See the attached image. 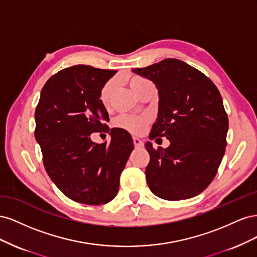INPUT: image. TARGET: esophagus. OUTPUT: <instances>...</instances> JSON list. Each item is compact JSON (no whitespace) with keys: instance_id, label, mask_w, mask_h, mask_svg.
<instances>
[{"instance_id":"1","label":"esophagus","mask_w":257,"mask_h":257,"mask_svg":"<svg viewBox=\"0 0 257 257\" xmlns=\"http://www.w3.org/2000/svg\"><path fill=\"white\" fill-rule=\"evenodd\" d=\"M133 143H134L135 148H142L144 146L143 141L142 139H139L138 137H133Z\"/></svg>"}]
</instances>
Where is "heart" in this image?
Instances as JSON below:
<instances>
[{
  "label": "heart",
  "mask_w": 257,
  "mask_h": 257,
  "mask_svg": "<svg viewBox=\"0 0 257 257\" xmlns=\"http://www.w3.org/2000/svg\"><path fill=\"white\" fill-rule=\"evenodd\" d=\"M150 81L144 78V77L141 76H132L128 78V83L130 87L132 88L136 94L138 95V93L141 92L146 85L149 83ZM115 89V80L114 79H109L106 81L102 88L99 90L98 93V99L99 102L103 105H107L109 103V100L113 94ZM150 119L146 115H131V114H124L119 116L115 121V125L116 127H120L123 130H126L131 133L134 134H139L145 130V127L149 124Z\"/></svg>",
  "instance_id": "heart-1"
}]
</instances>
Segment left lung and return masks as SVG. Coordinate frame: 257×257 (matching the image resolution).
<instances>
[{
	"label": "left lung",
	"mask_w": 257,
	"mask_h": 257,
	"mask_svg": "<svg viewBox=\"0 0 257 257\" xmlns=\"http://www.w3.org/2000/svg\"><path fill=\"white\" fill-rule=\"evenodd\" d=\"M133 72L159 90V114L149 138L170 142L165 149L146 143L148 185L166 200L198 195L215 177L227 144L228 116L219 90L206 75L178 59Z\"/></svg>",
	"instance_id": "8db88e82"
}]
</instances>
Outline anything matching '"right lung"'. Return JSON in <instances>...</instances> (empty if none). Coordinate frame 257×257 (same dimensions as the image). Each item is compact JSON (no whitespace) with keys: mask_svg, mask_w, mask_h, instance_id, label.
<instances>
[{"mask_svg":"<svg viewBox=\"0 0 257 257\" xmlns=\"http://www.w3.org/2000/svg\"><path fill=\"white\" fill-rule=\"evenodd\" d=\"M115 73L90 65L62 69L45 83L36 106L34 134L46 172L77 203L95 206L112 200L134 149L133 139L123 128H111L109 144H95L89 137L110 130L98 93Z\"/></svg>","mask_w":257,"mask_h":257,"instance_id":"add662e5","label":"right lung"}]
</instances>
